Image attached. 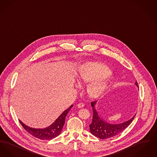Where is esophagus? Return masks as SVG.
<instances>
[{
    "mask_svg": "<svg viewBox=\"0 0 157 157\" xmlns=\"http://www.w3.org/2000/svg\"><path fill=\"white\" fill-rule=\"evenodd\" d=\"M84 106V104L82 102H80V103H78V104H77L78 108H82V107H83Z\"/></svg>",
    "mask_w": 157,
    "mask_h": 157,
    "instance_id": "1",
    "label": "esophagus"
}]
</instances>
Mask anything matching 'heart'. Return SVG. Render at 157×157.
I'll return each mask as SVG.
<instances>
[{"instance_id": "heart-1", "label": "heart", "mask_w": 157, "mask_h": 157, "mask_svg": "<svg viewBox=\"0 0 157 157\" xmlns=\"http://www.w3.org/2000/svg\"><path fill=\"white\" fill-rule=\"evenodd\" d=\"M111 74L109 68L101 63H87L80 68L77 76L78 80L91 82L87 87V92L92 98L100 96L108 86L107 80L101 78Z\"/></svg>"}]
</instances>
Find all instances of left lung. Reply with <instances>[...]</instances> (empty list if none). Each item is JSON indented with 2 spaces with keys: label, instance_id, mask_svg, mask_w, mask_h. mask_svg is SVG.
Returning a JSON list of instances; mask_svg holds the SVG:
<instances>
[{
  "label": "left lung",
  "instance_id": "left-lung-1",
  "mask_svg": "<svg viewBox=\"0 0 157 157\" xmlns=\"http://www.w3.org/2000/svg\"><path fill=\"white\" fill-rule=\"evenodd\" d=\"M136 84L138 86L136 81ZM96 102L97 101L91 102V105L93 107V116L92 122L91 124H90V131L93 136L100 139H107L118 135L130 125L136 116L135 115L130 120L125 122L117 124H111L102 120L100 117H99L95 109Z\"/></svg>",
  "mask_w": 157,
  "mask_h": 157
}]
</instances>
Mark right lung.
Here are the masks:
<instances>
[{"label": "right lung", "instance_id": "right-lung-1", "mask_svg": "<svg viewBox=\"0 0 157 157\" xmlns=\"http://www.w3.org/2000/svg\"><path fill=\"white\" fill-rule=\"evenodd\" d=\"M73 105H71L68 109H66L57 120L49 127L43 129L33 128L25 125L23 123L19 120L22 127L24 129L29 132L30 135L34 136L38 139L42 140H48L55 138L56 136L60 135L63 125L65 123V118L69 111L73 107Z\"/></svg>", "mask_w": 157, "mask_h": 157}]
</instances>
